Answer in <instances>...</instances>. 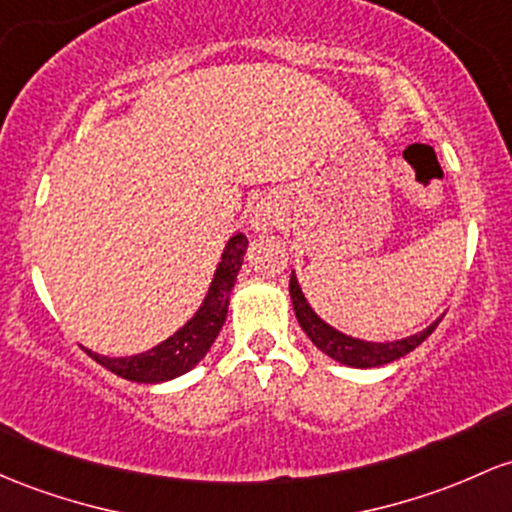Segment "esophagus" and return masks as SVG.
I'll use <instances>...</instances> for the list:
<instances>
[{
	"mask_svg": "<svg viewBox=\"0 0 512 512\" xmlns=\"http://www.w3.org/2000/svg\"><path fill=\"white\" fill-rule=\"evenodd\" d=\"M279 213L272 209V206H257L255 213H252V228L255 230H272L277 226Z\"/></svg>",
	"mask_w": 512,
	"mask_h": 512,
	"instance_id": "esophagus-1",
	"label": "esophagus"
}]
</instances>
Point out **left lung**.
<instances>
[{"instance_id":"left-lung-1","label":"left lung","mask_w":512,"mask_h":512,"mask_svg":"<svg viewBox=\"0 0 512 512\" xmlns=\"http://www.w3.org/2000/svg\"><path fill=\"white\" fill-rule=\"evenodd\" d=\"M289 294H291V303H294V313L299 318V325L303 328V333L311 338L313 345L318 350H323L325 355L333 357L335 362L347 364V367H359V369H369V367H381V364H389L393 359H401L408 352H413L415 347L420 345L432 330L437 328L442 318H437L430 328H425L423 333L411 335V338H403L396 342H364L357 338H350V335L340 333V330L330 328L325 320H320L313 308L308 306L306 296L301 294V286L296 282V277L291 274L289 282Z\"/></svg>"}]
</instances>
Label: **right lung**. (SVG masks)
<instances>
[{"instance_id": "1", "label": "right lung", "mask_w": 512, "mask_h": 512, "mask_svg": "<svg viewBox=\"0 0 512 512\" xmlns=\"http://www.w3.org/2000/svg\"><path fill=\"white\" fill-rule=\"evenodd\" d=\"M245 250L247 238L243 233L233 235L228 240L204 303L196 311V316L184 328H179L172 338L160 342L153 350L140 352V355L133 357H104L92 350L84 352L109 372L119 374L128 381H138V384H160V381H170L174 376L194 369L209 352L213 340L218 338V330L226 323L230 291H233L235 279H238L240 267H243Z\"/></svg>"}]
</instances>
